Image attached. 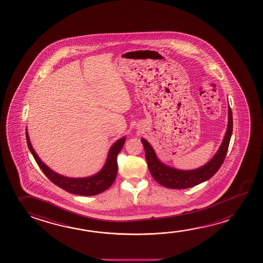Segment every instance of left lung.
<instances>
[{
    "label": "left lung",
    "mask_w": 263,
    "mask_h": 263,
    "mask_svg": "<svg viewBox=\"0 0 263 263\" xmlns=\"http://www.w3.org/2000/svg\"><path fill=\"white\" fill-rule=\"evenodd\" d=\"M233 130L232 111L228 106V122L227 131L218 151L207 163L194 170H180L163 163L158 158L154 148L147 140L141 138L146 163L151 175L160 185L170 189H187L202 183L214 176L224 162L228 152Z\"/></svg>",
    "instance_id": "obj_1"
}]
</instances>
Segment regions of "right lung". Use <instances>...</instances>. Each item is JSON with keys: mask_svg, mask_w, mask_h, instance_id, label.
<instances>
[{"mask_svg": "<svg viewBox=\"0 0 263 263\" xmlns=\"http://www.w3.org/2000/svg\"><path fill=\"white\" fill-rule=\"evenodd\" d=\"M26 142L32 155L35 159L36 163L43 172L44 174L57 186L61 189L69 192L70 194L82 195V196H91L101 194L107 190L112 185V182L116 180L117 174V154L120 152L122 147L125 142V137L121 138L114 143L110 149L108 151L107 158L105 160L104 167L99 172L93 175L82 178H72L61 175L60 173L54 172L49 168L47 164H45L39 155L35 153L34 147L32 146L26 128Z\"/></svg>", "mask_w": 263, "mask_h": 263, "instance_id": "right-lung-1", "label": "right lung"}]
</instances>
